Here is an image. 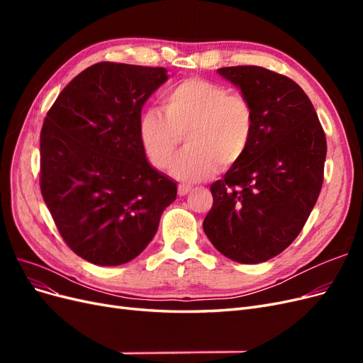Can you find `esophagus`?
<instances>
[{"label": "esophagus", "instance_id": "obj_1", "mask_svg": "<svg viewBox=\"0 0 363 363\" xmlns=\"http://www.w3.org/2000/svg\"><path fill=\"white\" fill-rule=\"evenodd\" d=\"M191 191H192V188H191L189 184H179V195L180 196L188 195Z\"/></svg>", "mask_w": 363, "mask_h": 363}]
</instances>
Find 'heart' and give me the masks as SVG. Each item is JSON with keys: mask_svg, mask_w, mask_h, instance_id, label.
Here are the masks:
<instances>
[{"mask_svg": "<svg viewBox=\"0 0 363 363\" xmlns=\"http://www.w3.org/2000/svg\"><path fill=\"white\" fill-rule=\"evenodd\" d=\"M163 113L147 108L138 131L142 150L157 169H167L182 136L186 148L174 162L175 179L194 183L245 156L255 130V112L244 95L203 79H188L163 95Z\"/></svg>", "mask_w": 363, "mask_h": 363, "instance_id": "b5f03b06", "label": "heart"}]
</instances>
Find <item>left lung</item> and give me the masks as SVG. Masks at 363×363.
<instances>
[{
    "instance_id": "8db88e82",
    "label": "left lung",
    "mask_w": 363,
    "mask_h": 363,
    "mask_svg": "<svg viewBox=\"0 0 363 363\" xmlns=\"http://www.w3.org/2000/svg\"><path fill=\"white\" fill-rule=\"evenodd\" d=\"M252 106L245 156L211 184L203 223L213 247L239 263H260L300 235L320 196L327 142L309 96L294 80L262 67L219 68Z\"/></svg>"
}]
</instances>
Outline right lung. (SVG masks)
Segmentation results:
<instances>
[{
	"label": "right lung",
	"instance_id": "1",
	"mask_svg": "<svg viewBox=\"0 0 363 363\" xmlns=\"http://www.w3.org/2000/svg\"><path fill=\"white\" fill-rule=\"evenodd\" d=\"M164 68L101 62L65 87L40 131V192L77 256L123 265L155 238L177 183L151 167L139 140L142 106Z\"/></svg>",
	"mask_w": 363,
	"mask_h": 363
}]
</instances>
